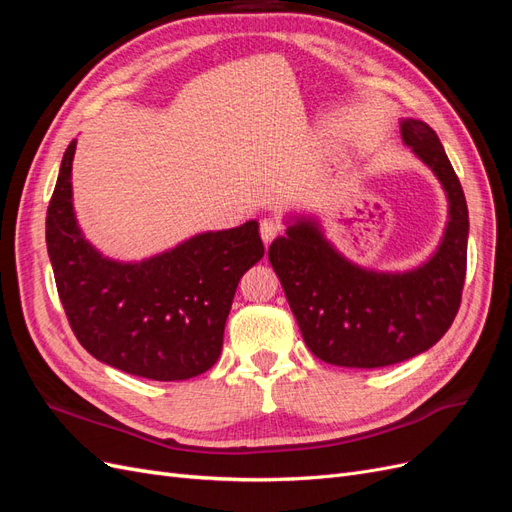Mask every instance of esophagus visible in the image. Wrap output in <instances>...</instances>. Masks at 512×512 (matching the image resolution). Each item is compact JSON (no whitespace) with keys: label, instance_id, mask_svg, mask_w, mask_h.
Segmentation results:
<instances>
[{"label":"esophagus","instance_id":"34e87169","mask_svg":"<svg viewBox=\"0 0 512 512\" xmlns=\"http://www.w3.org/2000/svg\"><path fill=\"white\" fill-rule=\"evenodd\" d=\"M280 230H282V226L271 218H265L260 222V237H262V241H265V245H269L277 235H280Z\"/></svg>","mask_w":512,"mask_h":512}]
</instances>
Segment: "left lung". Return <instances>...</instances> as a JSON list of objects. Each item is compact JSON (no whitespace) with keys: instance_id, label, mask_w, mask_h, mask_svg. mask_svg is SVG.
Listing matches in <instances>:
<instances>
[{"instance_id":"left-lung-1","label":"left lung","mask_w":512,"mask_h":512,"mask_svg":"<svg viewBox=\"0 0 512 512\" xmlns=\"http://www.w3.org/2000/svg\"><path fill=\"white\" fill-rule=\"evenodd\" d=\"M399 128L401 141L436 175L448 200L436 252L406 271L361 267L324 237L309 213L288 215L286 235L269 247L307 348L337 367L374 369L412 359L440 342L461 303L470 230L466 196L438 134L412 117L401 119Z\"/></svg>"}]
</instances>
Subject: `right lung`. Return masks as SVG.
I'll return each instance as SVG.
<instances>
[{"mask_svg": "<svg viewBox=\"0 0 512 512\" xmlns=\"http://www.w3.org/2000/svg\"><path fill=\"white\" fill-rule=\"evenodd\" d=\"M72 141L46 211V250L81 346L149 380H188L220 359L243 273L265 256L258 222L207 230L151 258L121 262L91 245L72 203Z\"/></svg>", "mask_w": 512, "mask_h": 512, "instance_id": "1", "label": "right lung"}]
</instances>
